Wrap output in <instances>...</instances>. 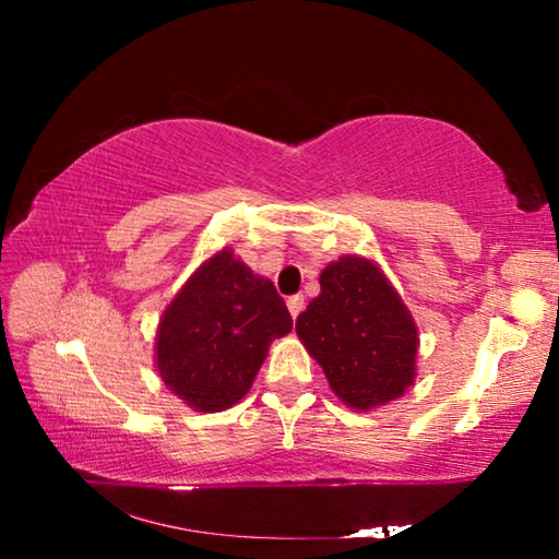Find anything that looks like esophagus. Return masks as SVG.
I'll return each instance as SVG.
<instances>
[{
  "label": "esophagus",
  "mask_w": 559,
  "mask_h": 559,
  "mask_svg": "<svg viewBox=\"0 0 559 559\" xmlns=\"http://www.w3.org/2000/svg\"><path fill=\"white\" fill-rule=\"evenodd\" d=\"M302 306H306V300H302V296H290V298H288V310H290V318H293V320H296V318L300 316Z\"/></svg>",
  "instance_id": "esophagus-1"
}]
</instances>
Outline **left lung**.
<instances>
[{"instance_id":"left-lung-1","label":"left lung","mask_w":559,"mask_h":559,"mask_svg":"<svg viewBox=\"0 0 559 559\" xmlns=\"http://www.w3.org/2000/svg\"><path fill=\"white\" fill-rule=\"evenodd\" d=\"M296 333L353 409H374L414 384V318L370 259L343 257L325 266L320 296L298 316Z\"/></svg>"}]
</instances>
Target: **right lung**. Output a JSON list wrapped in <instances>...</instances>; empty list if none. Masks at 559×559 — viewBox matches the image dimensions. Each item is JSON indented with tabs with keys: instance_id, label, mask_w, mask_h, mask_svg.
I'll return each mask as SVG.
<instances>
[{
	"instance_id": "obj_1",
	"label": "right lung",
	"mask_w": 559,
	"mask_h": 559,
	"mask_svg": "<svg viewBox=\"0 0 559 559\" xmlns=\"http://www.w3.org/2000/svg\"><path fill=\"white\" fill-rule=\"evenodd\" d=\"M290 328L273 283L222 249L165 308L155 337L157 372L192 409H229L251 390L269 345Z\"/></svg>"
}]
</instances>
